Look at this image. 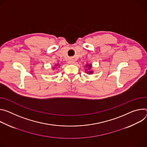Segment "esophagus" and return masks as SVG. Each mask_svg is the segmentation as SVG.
I'll list each match as a JSON object with an SVG mask.
<instances>
[{"instance_id":"esophagus-1","label":"esophagus","mask_w":147,"mask_h":147,"mask_svg":"<svg viewBox=\"0 0 147 147\" xmlns=\"http://www.w3.org/2000/svg\"><path fill=\"white\" fill-rule=\"evenodd\" d=\"M68 63H69V64H74V63H75V61H74V59H70L69 60V61H68Z\"/></svg>"}]
</instances>
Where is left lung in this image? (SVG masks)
I'll return each mask as SVG.
<instances>
[{
	"label": "left lung",
	"instance_id": "1",
	"mask_svg": "<svg viewBox=\"0 0 147 147\" xmlns=\"http://www.w3.org/2000/svg\"><path fill=\"white\" fill-rule=\"evenodd\" d=\"M87 66H88L89 67V68H88V69H90L91 68H92V66H91V65H87ZM89 74H92V71H90V72H89Z\"/></svg>",
	"mask_w": 147,
	"mask_h": 147
}]
</instances>
